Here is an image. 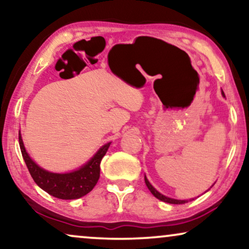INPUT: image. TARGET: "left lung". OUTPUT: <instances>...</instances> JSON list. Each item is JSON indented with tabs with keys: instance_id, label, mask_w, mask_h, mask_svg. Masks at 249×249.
Returning <instances> with one entry per match:
<instances>
[{
	"instance_id": "8db88e82",
	"label": "left lung",
	"mask_w": 249,
	"mask_h": 249,
	"mask_svg": "<svg viewBox=\"0 0 249 249\" xmlns=\"http://www.w3.org/2000/svg\"><path fill=\"white\" fill-rule=\"evenodd\" d=\"M222 95L224 96L223 91H222ZM145 183H146V186H147V188L149 189V192H151L153 195L156 197V198L160 199V200H162V202H165V203H169V204H185V203L188 202V200H186V199H183V200H181V199H175V198H170V197H166L164 195H162L161 193H159L158 190H156L154 187L151 185V182L148 181V179L146 178V176H145Z\"/></svg>"
}]
</instances>
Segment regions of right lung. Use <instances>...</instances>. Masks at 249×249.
Segmentation results:
<instances>
[{
    "instance_id": "right-lung-1",
    "label": "right lung",
    "mask_w": 249,
    "mask_h": 249,
    "mask_svg": "<svg viewBox=\"0 0 249 249\" xmlns=\"http://www.w3.org/2000/svg\"><path fill=\"white\" fill-rule=\"evenodd\" d=\"M19 144L22 158L25 160L30 176L33 177L36 185L45 190L51 196L60 199H77L91 192L100 179V165L103 156L107 154L111 142L102 146L89 161L81 165L79 169L67 173L50 172L40 168L33 161L25 145H23L21 134L19 131Z\"/></svg>"
}]
</instances>
